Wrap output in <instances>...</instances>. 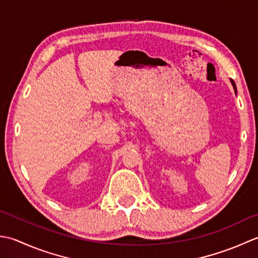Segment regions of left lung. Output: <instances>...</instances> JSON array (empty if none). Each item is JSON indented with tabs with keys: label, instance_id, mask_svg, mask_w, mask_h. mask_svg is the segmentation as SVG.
Segmentation results:
<instances>
[{
	"label": "left lung",
	"instance_id": "1",
	"mask_svg": "<svg viewBox=\"0 0 258 258\" xmlns=\"http://www.w3.org/2000/svg\"><path fill=\"white\" fill-rule=\"evenodd\" d=\"M230 82H232V86H233V88H234V91H235V93H237V88H236V85H235L234 80H232V79H230Z\"/></svg>",
	"mask_w": 258,
	"mask_h": 258
}]
</instances>
